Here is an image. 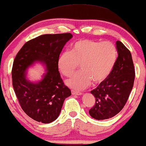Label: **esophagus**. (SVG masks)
<instances>
[{
  "mask_svg": "<svg viewBox=\"0 0 146 146\" xmlns=\"http://www.w3.org/2000/svg\"><path fill=\"white\" fill-rule=\"evenodd\" d=\"M72 95H77V96H81V95H82V93L80 92L73 90H72Z\"/></svg>",
  "mask_w": 146,
  "mask_h": 146,
  "instance_id": "obj_1",
  "label": "esophagus"
}]
</instances>
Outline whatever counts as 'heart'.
<instances>
[{
	"instance_id": "1",
	"label": "heart",
	"mask_w": 146,
	"mask_h": 146,
	"mask_svg": "<svg viewBox=\"0 0 146 146\" xmlns=\"http://www.w3.org/2000/svg\"><path fill=\"white\" fill-rule=\"evenodd\" d=\"M117 58V49L111 42L84 39L76 42L70 52H64L58 59V67L63 75L70 77L79 64L81 70L66 82L72 88L82 90L92 81L100 83L110 75Z\"/></svg>"
}]
</instances>
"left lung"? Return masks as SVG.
I'll return each instance as SVG.
<instances>
[{
	"instance_id": "left-lung-1",
	"label": "left lung",
	"mask_w": 146,
	"mask_h": 146,
	"mask_svg": "<svg viewBox=\"0 0 146 146\" xmlns=\"http://www.w3.org/2000/svg\"><path fill=\"white\" fill-rule=\"evenodd\" d=\"M117 56L110 75L90 92L96 99L89 110L98 120L111 118L123 109L132 90L135 70L131 52L120 41L116 42Z\"/></svg>"
}]
</instances>
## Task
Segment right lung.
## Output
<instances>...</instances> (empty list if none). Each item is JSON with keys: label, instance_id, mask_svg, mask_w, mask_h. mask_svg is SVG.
<instances>
[{"label": "right lung", "instance_id": "right-lung-1", "mask_svg": "<svg viewBox=\"0 0 146 146\" xmlns=\"http://www.w3.org/2000/svg\"><path fill=\"white\" fill-rule=\"evenodd\" d=\"M70 33L44 35L26 42L16 56L12 70L13 85L23 111L35 120L52 122L60 113L64 100L71 91L64 85L58 67V59ZM45 66L40 81L33 83L26 72L35 63Z\"/></svg>", "mask_w": 146, "mask_h": 146}]
</instances>
